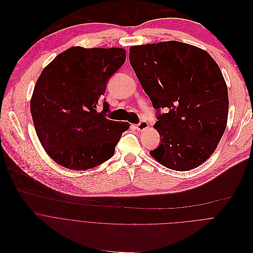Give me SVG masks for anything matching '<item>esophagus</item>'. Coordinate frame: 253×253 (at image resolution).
I'll use <instances>...</instances> for the list:
<instances>
[{
	"instance_id": "1",
	"label": "esophagus",
	"mask_w": 253,
	"mask_h": 253,
	"mask_svg": "<svg viewBox=\"0 0 253 253\" xmlns=\"http://www.w3.org/2000/svg\"><path fill=\"white\" fill-rule=\"evenodd\" d=\"M148 123L146 121H140L137 125H136V129L139 131H142L144 129H146L148 127Z\"/></svg>"
}]
</instances>
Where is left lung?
<instances>
[{
	"mask_svg": "<svg viewBox=\"0 0 253 253\" xmlns=\"http://www.w3.org/2000/svg\"><path fill=\"white\" fill-rule=\"evenodd\" d=\"M129 63L157 111L161 143L151 157L177 171L205 163L228 115L227 86L215 61L197 46L169 41L130 46Z\"/></svg>",
	"mask_w": 253,
	"mask_h": 253,
	"instance_id": "1",
	"label": "left lung"
}]
</instances>
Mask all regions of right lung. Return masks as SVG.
Instances as JSON below:
<instances>
[{"instance_id":"right-lung-1","label":"right lung","mask_w":253,"mask_h":253,"mask_svg":"<svg viewBox=\"0 0 253 253\" xmlns=\"http://www.w3.org/2000/svg\"><path fill=\"white\" fill-rule=\"evenodd\" d=\"M125 62L122 47L73 46L42 72L31 99V114L45 153L60 166L85 170L114 156L129 124L107 118L110 105L103 95ZM99 101L103 111L97 113Z\"/></svg>"}]
</instances>
